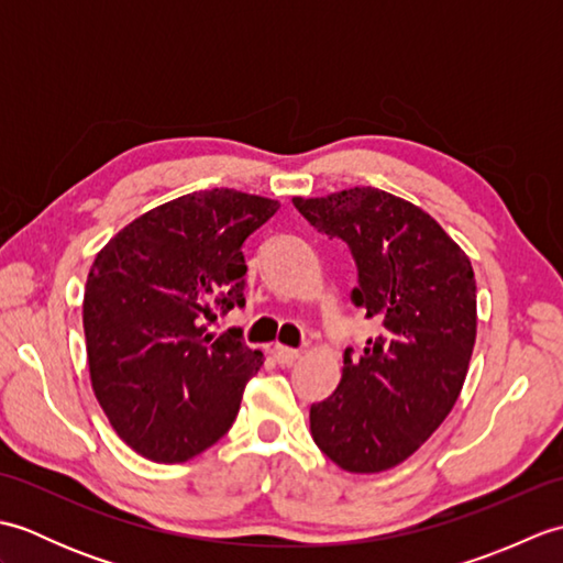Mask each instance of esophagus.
<instances>
[{
  "instance_id": "1",
  "label": "esophagus",
  "mask_w": 563,
  "mask_h": 563,
  "mask_svg": "<svg viewBox=\"0 0 563 563\" xmlns=\"http://www.w3.org/2000/svg\"><path fill=\"white\" fill-rule=\"evenodd\" d=\"M300 355H302V353L297 351V349H288V345H280V343L273 349V357H275V361H278L280 365H292Z\"/></svg>"
}]
</instances>
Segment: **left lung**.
Listing matches in <instances>:
<instances>
[{"label":"left lung","mask_w":563,"mask_h":563,"mask_svg":"<svg viewBox=\"0 0 563 563\" xmlns=\"http://www.w3.org/2000/svg\"><path fill=\"white\" fill-rule=\"evenodd\" d=\"M357 263L353 302L379 321L361 357L345 351L329 399L312 404L317 448L353 474L409 460L457 401L476 341L470 256L413 202L373 186L292 198Z\"/></svg>","instance_id":"8db88e82"}]
</instances>
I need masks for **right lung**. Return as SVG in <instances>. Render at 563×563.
Here are the masks:
<instances>
[{"instance_id": "add662e5", "label": "right lung", "mask_w": 563, "mask_h": 563, "mask_svg": "<svg viewBox=\"0 0 563 563\" xmlns=\"http://www.w3.org/2000/svg\"><path fill=\"white\" fill-rule=\"evenodd\" d=\"M278 200L212 188L142 212L91 263L81 319L91 387L145 460L178 464L232 428L263 353L214 336V309L244 305V239Z\"/></svg>"}]
</instances>
